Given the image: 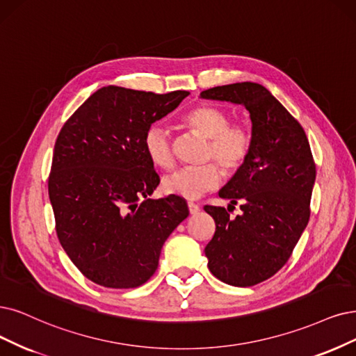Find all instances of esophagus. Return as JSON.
Wrapping results in <instances>:
<instances>
[{
    "mask_svg": "<svg viewBox=\"0 0 356 356\" xmlns=\"http://www.w3.org/2000/svg\"><path fill=\"white\" fill-rule=\"evenodd\" d=\"M188 209H189V213H191L192 216H195V214L200 213V205H196V204H193V202H188Z\"/></svg>",
    "mask_w": 356,
    "mask_h": 356,
    "instance_id": "1",
    "label": "esophagus"
}]
</instances>
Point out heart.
Returning <instances> with one entry per match:
<instances>
[{"label":"heart","mask_w":356,"mask_h":356,"mask_svg":"<svg viewBox=\"0 0 356 356\" xmlns=\"http://www.w3.org/2000/svg\"><path fill=\"white\" fill-rule=\"evenodd\" d=\"M183 123L196 134L209 139L207 160H216L226 175H233L248 160L252 148V135L243 124H230L229 114L213 105H198L183 117ZM145 154L163 170L175 165L173 140L161 126H151L143 138ZM220 170L214 164L200 168H180L164 177L165 193L185 200H196L220 185Z\"/></svg>","instance_id":"b5f03b06"}]
</instances>
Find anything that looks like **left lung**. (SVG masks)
<instances>
[{
  "label": "left lung",
  "instance_id": "8db88e82",
  "mask_svg": "<svg viewBox=\"0 0 356 356\" xmlns=\"http://www.w3.org/2000/svg\"><path fill=\"white\" fill-rule=\"evenodd\" d=\"M201 98L239 104L249 111L252 148L220 198L241 204L242 214L207 205L216 233L205 248L208 268L232 286L270 279L291 257L309 220L315 164L302 126L271 92L241 82L201 92Z\"/></svg>",
  "mask_w": 356,
  "mask_h": 356
}]
</instances>
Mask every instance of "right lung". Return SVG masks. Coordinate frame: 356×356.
<instances>
[{
    "instance_id": "1",
    "label": "right lung",
    "mask_w": 356,
    "mask_h": 356,
    "mask_svg": "<svg viewBox=\"0 0 356 356\" xmlns=\"http://www.w3.org/2000/svg\"><path fill=\"white\" fill-rule=\"evenodd\" d=\"M188 90L104 86L63 126L48 180L58 241L86 279L134 289L151 279L164 242L189 216L179 196L149 200L160 177L143 138Z\"/></svg>"
}]
</instances>
